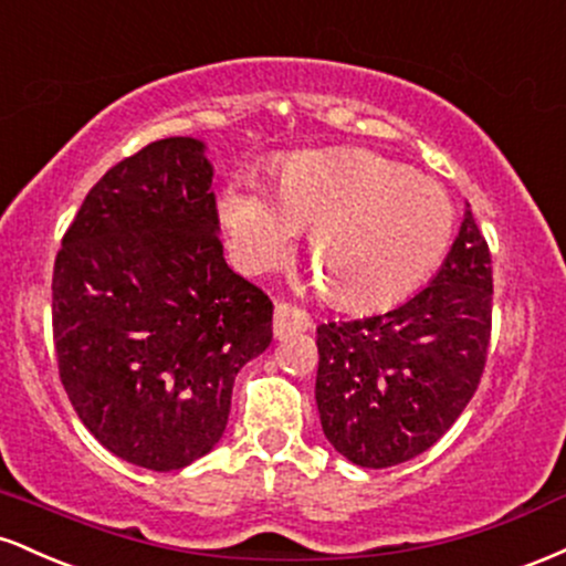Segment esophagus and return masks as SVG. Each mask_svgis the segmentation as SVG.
Segmentation results:
<instances>
[{
	"label": "esophagus",
	"mask_w": 566,
	"mask_h": 566,
	"mask_svg": "<svg viewBox=\"0 0 566 566\" xmlns=\"http://www.w3.org/2000/svg\"><path fill=\"white\" fill-rule=\"evenodd\" d=\"M311 327V316L292 303H279L274 311V335L287 337L292 333H303Z\"/></svg>",
	"instance_id": "1"
}]
</instances>
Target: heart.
Wrapping results in <instances>:
<instances>
[{
	"label": "heart",
	"instance_id": "obj_1",
	"mask_svg": "<svg viewBox=\"0 0 566 566\" xmlns=\"http://www.w3.org/2000/svg\"><path fill=\"white\" fill-rule=\"evenodd\" d=\"M223 223L237 261L269 271L311 229L308 255L343 308L391 305L418 290L447 255L452 201L431 180L373 151L292 159L279 197L255 180L226 188Z\"/></svg>",
	"mask_w": 566,
	"mask_h": 566
}]
</instances>
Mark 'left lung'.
Returning a JSON list of instances; mask_svg holds the SVG:
<instances>
[{
  "label": "left lung",
  "mask_w": 566,
  "mask_h": 566,
  "mask_svg": "<svg viewBox=\"0 0 566 566\" xmlns=\"http://www.w3.org/2000/svg\"><path fill=\"white\" fill-rule=\"evenodd\" d=\"M492 337V252L473 212L433 282L365 319L316 327L324 437L361 469L418 458L482 382Z\"/></svg>",
  "instance_id": "obj_1"
}]
</instances>
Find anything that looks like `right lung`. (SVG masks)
<instances>
[{"mask_svg": "<svg viewBox=\"0 0 566 566\" xmlns=\"http://www.w3.org/2000/svg\"><path fill=\"white\" fill-rule=\"evenodd\" d=\"M210 186L199 140L148 143L90 188L55 255L57 375L87 431L140 469L210 452L233 378L271 343L274 303L226 263Z\"/></svg>", "mask_w": 566, "mask_h": 566, "instance_id": "right-lung-1", "label": "right lung"}]
</instances>
